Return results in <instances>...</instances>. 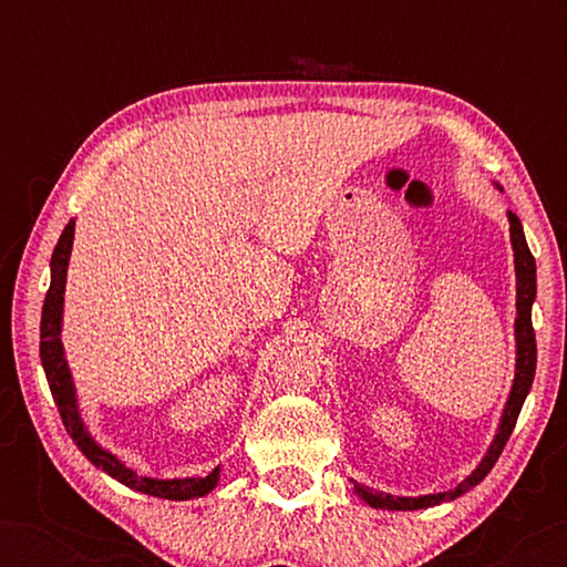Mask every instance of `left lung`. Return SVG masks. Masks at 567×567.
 Segmentation results:
<instances>
[{
  "mask_svg": "<svg viewBox=\"0 0 567 567\" xmlns=\"http://www.w3.org/2000/svg\"><path fill=\"white\" fill-rule=\"evenodd\" d=\"M508 221H511V245H514V266H516V377H514V386H511L506 410H503L501 415L498 433H495L485 460L480 462L477 470L472 472L464 483L456 485L454 491L421 495V498H400V495L369 491V487L353 483L355 493H359L369 506L386 508V511H417V508L439 506V503L460 498L462 493L472 491L480 480H485L487 472L493 470V464L498 462L511 431H514L526 394L532 390L534 371H537V338H534V328H532V305H534V297H537V266H534V255L529 250V245H526L518 216L508 212Z\"/></svg>",
  "mask_w": 567,
  "mask_h": 567,
  "instance_id": "left-lung-1",
  "label": "left lung"
}]
</instances>
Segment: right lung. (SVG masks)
Returning <instances> with one entry per match:
<instances>
[{
  "mask_svg": "<svg viewBox=\"0 0 567 567\" xmlns=\"http://www.w3.org/2000/svg\"><path fill=\"white\" fill-rule=\"evenodd\" d=\"M72 239H74V221H69L64 231H61L56 250L51 255V286L43 301V317H41V363L49 379L53 402H56L61 421L74 444L87 460L100 467L107 475L118 480L126 487H134L138 493L157 495V498L167 501H190L200 498V495L212 493L216 483H219V467L208 472L206 477H183V480H154V477H138L134 470L115 460L111 452L100 449L92 436L84 429L80 408H76L74 382L69 374L64 348H61V312H64V286H66V266L69 255H72Z\"/></svg>",
  "mask_w": 567,
  "mask_h": 567,
  "instance_id": "right-lung-1",
  "label": "right lung"
}]
</instances>
